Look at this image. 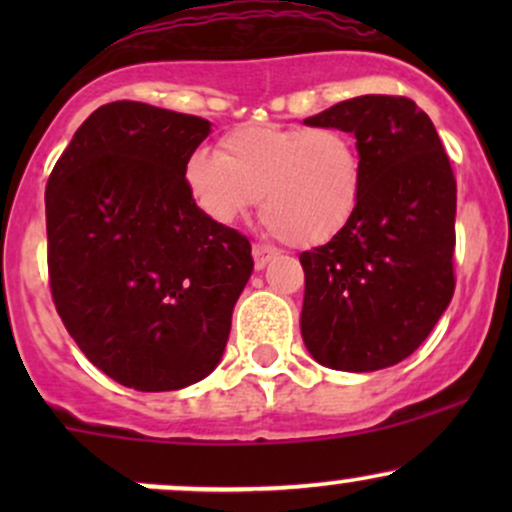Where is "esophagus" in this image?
Instances as JSON below:
<instances>
[{
	"label": "esophagus",
	"mask_w": 512,
	"mask_h": 512,
	"mask_svg": "<svg viewBox=\"0 0 512 512\" xmlns=\"http://www.w3.org/2000/svg\"><path fill=\"white\" fill-rule=\"evenodd\" d=\"M276 252L272 248H267V245H252V257H255V269H264L267 267V262L272 260Z\"/></svg>",
	"instance_id": "obj_1"
}]
</instances>
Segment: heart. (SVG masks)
I'll return each mask as SVG.
<instances>
[{
	"mask_svg": "<svg viewBox=\"0 0 512 512\" xmlns=\"http://www.w3.org/2000/svg\"><path fill=\"white\" fill-rule=\"evenodd\" d=\"M185 187L209 219L228 223L260 200L262 221L284 243L315 248L354 221L366 192V158L337 127L248 122L187 158Z\"/></svg>",
	"mask_w": 512,
	"mask_h": 512,
	"instance_id": "1",
	"label": "heart"
}]
</instances>
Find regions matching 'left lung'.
Listing matches in <instances>:
<instances>
[{"instance_id": "8db88e82", "label": "left lung", "mask_w": 512, "mask_h": 512, "mask_svg": "<svg viewBox=\"0 0 512 512\" xmlns=\"http://www.w3.org/2000/svg\"><path fill=\"white\" fill-rule=\"evenodd\" d=\"M351 132L366 158L354 221L301 252V332L322 366L368 373L404 361L455 293L457 182L431 117L411 98L358 96L305 120Z\"/></svg>"}]
</instances>
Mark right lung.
<instances>
[{"label": "right lung", "mask_w": 512, "mask_h": 512, "mask_svg": "<svg viewBox=\"0 0 512 512\" xmlns=\"http://www.w3.org/2000/svg\"><path fill=\"white\" fill-rule=\"evenodd\" d=\"M209 120L137 101L88 115L45 187L50 291L88 361L139 392L207 378L252 267L250 240L185 187Z\"/></svg>", "instance_id": "add662e5"}]
</instances>
